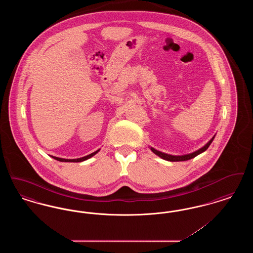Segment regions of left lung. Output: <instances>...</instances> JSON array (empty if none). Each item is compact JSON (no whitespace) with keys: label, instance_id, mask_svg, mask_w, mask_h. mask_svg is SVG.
Here are the masks:
<instances>
[{"label":"left lung","instance_id":"left-lung-1","mask_svg":"<svg viewBox=\"0 0 253 253\" xmlns=\"http://www.w3.org/2000/svg\"><path fill=\"white\" fill-rule=\"evenodd\" d=\"M214 136H215V135H213V136L211 137V139L207 144L204 145L202 148H200L199 150H197V151H195V152H193V153L188 154V155L172 156V155H169V154H166V153H162V152H160V151H158V150H156V149L153 148V147H150V149H151V151H152L155 155H157V157H161V158L164 159V160L171 161V162H175V161H186V160L192 159L193 157H195L196 156H198V155L204 153L205 151L209 148V146L211 144L212 140L214 139Z\"/></svg>","mask_w":253,"mask_h":253}]
</instances>
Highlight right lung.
Wrapping results in <instances>:
<instances>
[{
  "label": "right lung",
  "instance_id": "right-lung-1",
  "mask_svg": "<svg viewBox=\"0 0 253 253\" xmlns=\"http://www.w3.org/2000/svg\"><path fill=\"white\" fill-rule=\"evenodd\" d=\"M99 150H100V149H98L96 152H94V153H92V154H90V155H88V156H86V157H81V158H76V159H66V158H60V157H53L54 159L58 160V161H60V162H83V161H85V160H87V159L94 157L95 155H96V154L99 152Z\"/></svg>",
  "mask_w": 253,
  "mask_h": 253
}]
</instances>
